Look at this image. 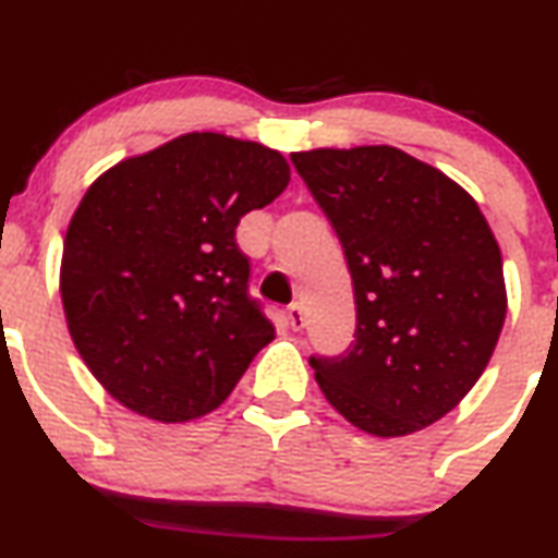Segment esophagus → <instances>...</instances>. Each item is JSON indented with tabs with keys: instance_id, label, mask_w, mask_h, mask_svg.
<instances>
[{
	"instance_id": "34e87169",
	"label": "esophagus",
	"mask_w": 558,
	"mask_h": 558,
	"mask_svg": "<svg viewBox=\"0 0 558 558\" xmlns=\"http://www.w3.org/2000/svg\"><path fill=\"white\" fill-rule=\"evenodd\" d=\"M288 325H291L293 332H301L306 327V314L301 304H291L288 306Z\"/></svg>"
}]
</instances>
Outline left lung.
Instances as JSON below:
<instances>
[{
	"label": "left lung",
	"instance_id": "8db88e82",
	"mask_svg": "<svg viewBox=\"0 0 558 558\" xmlns=\"http://www.w3.org/2000/svg\"><path fill=\"white\" fill-rule=\"evenodd\" d=\"M343 244L355 340L312 355L330 405L361 432L408 436L452 411L507 317L501 252L458 181L392 145L291 153Z\"/></svg>",
	"mask_w": 558,
	"mask_h": 558
}]
</instances>
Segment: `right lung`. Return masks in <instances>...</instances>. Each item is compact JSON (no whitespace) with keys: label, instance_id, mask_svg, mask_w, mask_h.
I'll use <instances>...</instances> for the list:
<instances>
[{"label":"right lung","instance_id":"obj_1","mask_svg":"<svg viewBox=\"0 0 558 558\" xmlns=\"http://www.w3.org/2000/svg\"><path fill=\"white\" fill-rule=\"evenodd\" d=\"M288 181L272 147L190 132L87 186L66 226L59 293L72 343L113 400L184 424L233 392L275 338L233 236Z\"/></svg>","mask_w":558,"mask_h":558}]
</instances>
